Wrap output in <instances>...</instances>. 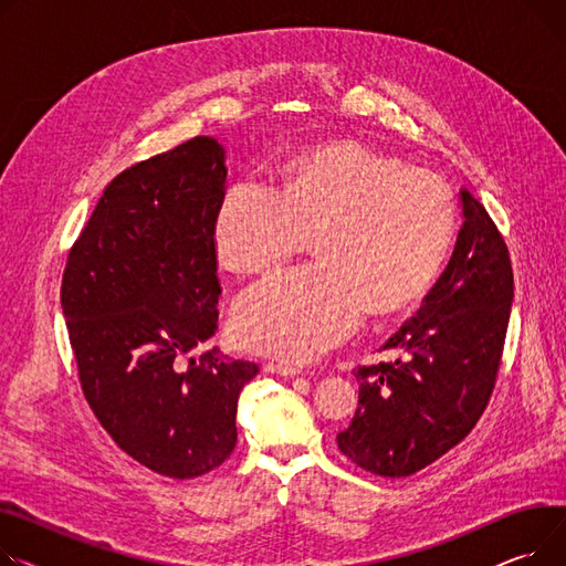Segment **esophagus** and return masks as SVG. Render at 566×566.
Returning <instances> with one entry per match:
<instances>
[{
    "label": "esophagus",
    "instance_id": "obj_1",
    "mask_svg": "<svg viewBox=\"0 0 566 566\" xmlns=\"http://www.w3.org/2000/svg\"><path fill=\"white\" fill-rule=\"evenodd\" d=\"M263 368H266L273 375H282V378H295V375L303 373V370L295 368V366H286V364H277V361H269Z\"/></svg>",
    "mask_w": 566,
    "mask_h": 566
}]
</instances>
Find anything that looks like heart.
<instances>
[{
	"label": "heart",
	"instance_id": "heart-1",
	"mask_svg": "<svg viewBox=\"0 0 566 566\" xmlns=\"http://www.w3.org/2000/svg\"><path fill=\"white\" fill-rule=\"evenodd\" d=\"M453 234V196L437 175L348 140L307 147L277 170L275 191L237 181L216 209V254L237 273L280 269L305 237L316 259L248 289L232 334L248 350L310 361L368 312L389 316L421 297Z\"/></svg>",
	"mask_w": 566,
	"mask_h": 566
}]
</instances>
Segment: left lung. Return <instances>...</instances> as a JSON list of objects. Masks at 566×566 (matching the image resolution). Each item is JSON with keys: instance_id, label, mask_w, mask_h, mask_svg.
Returning <instances> with one entry per match:
<instances>
[{"instance_id": "left-lung-1", "label": "left lung", "mask_w": 566, "mask_h": 566, "mask_svg": "<svg viewBox=\"0 0 566 566\" xmlns=\"http://www.w3.org/2000/svg\"><path fill=\"white\" fill-rule=\"evenodd\" d=\"M460 207L448 266L382 346L396 357L355 370L359 407L336 443L375 475H411L448 453L478 423L496 382L514 297L510 254L464 186Z\"/></svg>"}]
</instances>
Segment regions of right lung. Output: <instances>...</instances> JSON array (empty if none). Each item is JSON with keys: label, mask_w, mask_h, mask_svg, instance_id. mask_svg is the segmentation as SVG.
Listing matches in <instances>:
<instances>
[{"label": "right lung", "mask_w": 566, "mask_h": 566, "mask_svg": "<svg viewBox=\"0 0 566 566\" xmlns=\"http://www.w3.org/2000/svg\"><path fill=\"white\" fill-rule=\"evenodd\" d=\"M224 147L196 136L120 172L67 256L61 307L84 396L127 455L196 478L232 455L254 361L222 355L216 209Z\"/></svg>", "instance_id": "add662e5"}]
</instances>
